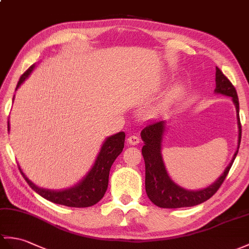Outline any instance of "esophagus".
<instances>
[{"label": "esophagus", "instance_id": "obj_1", "mask_svg": "<svg viewBox=\"0 0 249 249\" xmlns=\"http://www.w3.org/2000/svg\"><path fill=\"white\" fill-rule=\"evenodd\" d=\"M127 142H128L130 145H137V144L140 142V139H139V137L132 135V136L128 137V139H127Z\"/></svg>", "mask_w": 249, "mask_h": 249}]
</instances>
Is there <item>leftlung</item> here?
Masks as SVG:
<instances>
[{
    "label": "left lung",
    "instance_id": "obj_1",
    "mask_svg": "<svg viewBox=\"0 0 249 249\" xmlns=\"http://www.w3.org/2000/svg\"><path fill=\"white\" fill-rule=\"evenodd\" d=\"M215 93L231 97L235 106L239 128L238 148H236L230 163L225 169L223 174L217 178V180L203 190H186L172 180L169 174H167L163 162L161 149H162V140L166 122L159 120L146 124L141 131V138L144 141L142 155L144 162H145V190L148 198L156 206L160 208H183L193 207L204 203V201L212 197L219 187L222 186L236 155H238L242 136L238 94H236V90L233 85L230 83V80L225 76L217 67L215 72Z\"/></svg>",
    "mask_w": 249,
    "mask_h": 249
}]
</instances>
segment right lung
Segmentation results:
<instances>
[{
  "mask_svg": "<svg viewBox=\"0 0 249 249\" xmlns=\"http://www.w3.org/2000/svg\"><path fill=\"white\" fill-rule=\"evenodd\" d=\"M35 65L31 66L30 69L21 75V77L17 85L16 90L19 88L21 84L28 77V75L34 70ZM9 121H8V131H9ZM125 142V132L120 131L111 137H108L102 145L100 153H98L95 162L92 166L82 181H79L76 186L70 189H66L62 191H52L48 189H42L37 187L28 179L24 173L22 172L19 165V170L21 174L24 177L26 182L28 183L35 192L38 193L43 198L48 199L54 204H59L67 207L73 208H86L91 207L98 203L106 190L108 188V179L109 172H110L111 165L117 159L118 156L122 153Z\"/></svg>",
  "mask_w": 249,
  "mask_h": 249,
  "instance_id": "obj_1",
  "label": "right lung"
}]
</instances>
